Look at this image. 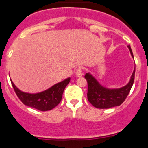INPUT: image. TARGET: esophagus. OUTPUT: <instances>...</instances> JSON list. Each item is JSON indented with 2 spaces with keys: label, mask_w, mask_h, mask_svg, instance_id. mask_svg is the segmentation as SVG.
Segmentation results:
<instances>
[{
  "label": "esophagus",
  "mask_w": 148,
  "mask_h": 148,
  "mask_svg": "<svg viewBox=\"0 0 148 148\" xmlns=\"http://www.w3.org/2000/svg\"><path fill=\"white\" fill-rule=\"evenodd\" d=\"M82 67H78V68L77 69V70H76V76H77V77H80L82 76Z\"/></svg>",
  "instance_id": "34e87169"
}]
</instances>
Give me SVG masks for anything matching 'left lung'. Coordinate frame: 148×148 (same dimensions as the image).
<instances>
[{
	"label": "left lung",
	"instance_id": "8db88e82",
	"mask_svg": "<svg viewBox=\"0 0 148 148\" xmlns=\"http://www.w3.org/2000/svg\"><path fill=\"white\" fill-rule=\"evenodd\" d=\"M132 56L134 58L130 45H128ZM135 69L131 79L127 85L117 89H109L102 86L97 80L90 73H87L84 78L87 79V99L94 107L97 108H110L119 106L125 100L131 90L134 80Z\"/></svg>",
	"mask_w": 148,
	"mask_h": 148
}]
</instances>
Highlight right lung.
I'll list each match as a JSON object with an SVG mask.
<instances>
[{
  "label": "right lung",
  "instance_id": "add662e5",
  "mask_svg": "<svg viewBox=\"0 0 148 148\" xmlns=\"http://www.w3.org/2000/svg\"><path fill=\"white\" fill-rule=\"evenodd\" d=\"M11 82L16 95L25 106L42 111H46L54 108L61 101L63 92L69 83L70 77L54 84L45 91L32 94L21 91L16 87L12 81Z\"/></svg>",
  "mask_w": 148,
  "mask_h": 148
}]
</instances>
